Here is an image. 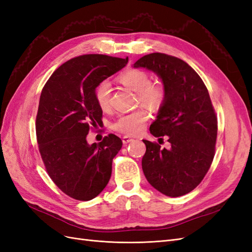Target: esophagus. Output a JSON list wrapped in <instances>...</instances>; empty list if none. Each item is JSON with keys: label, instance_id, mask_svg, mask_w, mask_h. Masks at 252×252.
Instances as JSON below:
<instances>
[{"label": "esophagus", "instance_id": "34e87169", "mask_svg": "<svg viewBox=\"0 0 252 252\" xmlns=\"http://www.w3.org/2000/svg\"><path fill=\"white\" fill-rule=\"evenodd\" d=\"M122 141H123V144H128L133 141V139L131 138V136H128V135H124L123 139H122Z\"/></svg>", "mask_w": 252, "mask_h": 252}]
</instances>
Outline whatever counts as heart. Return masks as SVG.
<instances>
[{"instance_id": "heart-1", "label": "heart", "mask_w": 252, "mask_h": 252, "mask_svg": "<svg viewBox=\"0 0 252 252\" xmlns=\"http://www.w3.org/2000/svg\"><path fill=\"white\" fill-rule=\"evenodd\" d=\"M122 85L138 94L139 101L147 108L158 110L166 102L167 91L159 82H151L150 74L142 69H128L118 77ZM94 98L98 107L106 111L110 107V84L106 81L98 83L94 88ZM149 119L148 111L139 109L121 116L112 127L114 130L126 134H136L144 128Z\"/></svg>"}]
</instances>
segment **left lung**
<instances>
[{
	"label": "left lung",
	"mask_w": 252,
	"mask_h": 252,
	"mask_svg": "<svg viewBox=\"0 0 252 252\" xmlns=\"http://www.w3.org/2000/svg\"><path fill=\"white\" fill-rule=\"evenodd\" d=\"M133 67L155 72L167 91L149 130L157 138L167 136L170 148L143 140V172L163 194L184 195L202 182L215 157L218 120L208 90L186 62L165 53L144 56Z\"/></svg>",
	"instance_id": "left-lung-1"
}]
</instances>
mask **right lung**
<instances>
[{"mask_svg":"<svg viewBox=\"0 0 252 252\" xmlns=\"http://www.w3.org/2000/svg\"><path fill=\"white\" fill-rule=\"evenodd\" d=\"M127 62L104 55L73 58L51 74L41 93L35 121L40 154L50 179L72 199H94L110 180L122 140L111 133L89 145L86 136L102 123L94 88Z\"/></svg>","mask_w":252,"mask_h":252,"instance_id":"1","label":"right lung"}]
</instances>
